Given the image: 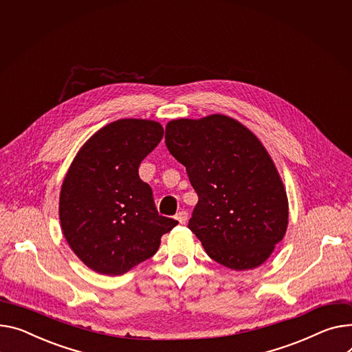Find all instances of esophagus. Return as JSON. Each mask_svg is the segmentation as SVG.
Returning <instances> with one entry per match:
<instances>
[{
    "mask_svg": "<svg viewBox=\"0 0 352 352\" xmlns=\"http://www.w3.org/2000/svg\"><path fill=\"white\" fill-rule=\"evenodd\" d=\"M175 219L182 225V223H185L186 221H188V212H186V210H179V212L175 215Z\"/></svg>",
    "mask_w": 352,
    "mask_h": 352,
    "instance_id": "obj_1",
    "label": "esophagus"
}]
</instances>
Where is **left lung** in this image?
I'll use <instances>...</instances> for the list:
<instances>
[{
  "instance_id": "obj_1",
  "label": "left lung",
  "mask_w": 352,
  "mask_h": 352,
  "mask_svg": "<svg viewBox=\"0 0 352 352\" xmlns=\"http://www.w3.org/2000/svg\"><path fill=\"white\" fill-rule=\"evenodd\" d=\"M166 144L198 194L188 228L210 259L236 272L265 263L286 235L289 201L261 140L232 117L210 114L168 122Z\"/></svg>"
}]
</instances>
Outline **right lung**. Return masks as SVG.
I'll return each instance as SVG.
<instances>
[{"label": "right lung", "instance_id": "1", "mask_svg": "<svg viewBox=\"0 0 352 352\" xmlns=\"http://www.w3.org/2000/svg\"><path fill=\"white\" fill-rule=\"evenodd\" d=\"M164 129L144 119L116 120L80 147L65 175L59 219L70 249L91 270L122 276L147 261L178 225L158 215L138 167Z\"/></svg>", "mask_w": 352, "mask_h": 352}]
</instances>
